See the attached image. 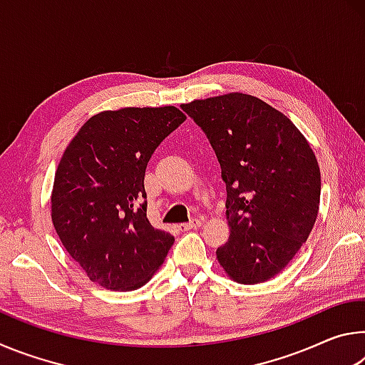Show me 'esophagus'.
I'll use <instances>...</instances> for the list:
<instances>
[{
  "label": "esophagus",
  "instance_id": "1",
  "mask_svg": "<svg viewBox=\"0 0 365 365\" xmlns=\"http://www.w3.org/2000/svg\"><path fill=\"white\" fill-rule=\"evenodd\" d=\"M201 224H202V219H191L190 222H187V224H180V225H178V228H180L182 232H187V230H191V228L200 227Z\"/></svg>",
  "mask_w": 365,
  "mask_h": 365
}]
</instances>
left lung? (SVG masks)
<instances>
[{
  "mask_svg": "<svg viewBox=\"0 0 365 365\" xmlns=\"http://www.w3.org/2000/svg\"><path fill=\"white\" fill-rule=\"evenodd\" d=\"M180 108L206 133L227 187L230 238L215 252L220 265L245 285L272 279L317 219L316 154L285 114L256 96L228 93Z\"/></svg>",
  "mask_w": 365,
  "mask_h": 365,
  "instance_id": "obj_1",
  "label": "left lung"
}]
</instances>
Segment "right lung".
I'll list each match as a JSON object with an SVG mask.
<instances>
[{"label": "right lung", "mask_w": 365, "mask_h": 365, "mask_svg": "<svg viewBox=\"0 0 365 365\" xmlns=\"http://www.w3.org/2000/svg\"><path fill=\"white\" fill-rule=\"evenodd\" d=\"M185 119L174 106L104 110L66 148L54 175L53 225L98 285L114 292L143 287L174 245L170 233L146 217L145 170Z\"/></svg>", "instance_id": "1"}]
</instances>
